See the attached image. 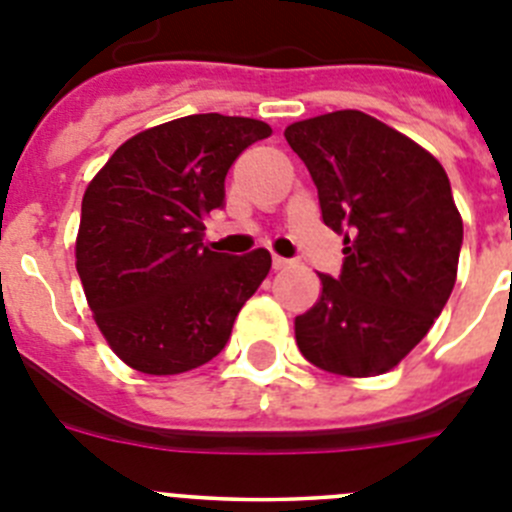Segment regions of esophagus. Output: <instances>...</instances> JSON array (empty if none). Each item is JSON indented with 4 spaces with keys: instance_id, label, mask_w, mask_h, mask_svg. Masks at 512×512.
I'll return each instance as SVG.
<instances>
[{
    "instance_id": "1",
    "label": "esophagus",
    "mask_w": 512,
    "mask_h": 512,
    "mask_svg": "<svg viewBox=\"0 0 512 512\" xmlns=\"http://www.w3.org/2000/svg\"><path fill=\"white\" fill-rule=\"evenodd\" d=\"M271 264H274V269L277 271H282V269H289V266L295 264V261L284 259V256H274V259H271Z\"/></svg>"
}]
</instances>
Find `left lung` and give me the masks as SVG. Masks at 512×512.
Masks as SVG:
<instances>
[{"label": "left lung", "mask_w": 512, "mask_h": 512, "mask_svg": "<svg viewBox=\"0 0 512 512\" xmlns=\"http://www.w3.org/2000/svg\"><path fill=\"white\" fill-rule=\"evenodd\" d=\"M289 148L318 187L323 223L343 233L341 277L295 318L302 356L338 377L390 372L449 300L464 225L438 158L359 110L292 122Z\"/></svg>", "instance_id": "left-lung-1"}]
</instances>
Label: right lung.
<instances>
[{
  "label": "right lung",
  "mask_w": 512,
  "mask_h": 512,
  "mask_svg": "<svg viewBox=\"0 0 512 512\" xmlns=\"http://www.w3.org/2000/svg\"><path fill=\"white\" fill-rule=\"evenodd\" d=\"M269 135L251 117H179L125 140L89 182L76 271L99 333L138 372L169 377L215 359L269 274L266 248L228 256L202 243L228 169Z\"/></svg>",
  "instance_id": "obj_1"
}]
</instances>
